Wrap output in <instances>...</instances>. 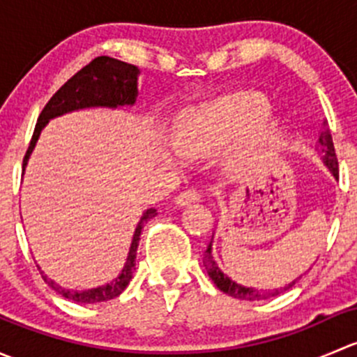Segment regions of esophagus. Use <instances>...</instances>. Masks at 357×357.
I'll list each match as a JSON object with an SVG mask.
<instances>
[{
	"label": "esophagus",
	"instance_id": "34e87169",
	"mask_svg": "<svg viewBox=\"0 0 357 357\" xmlns=\"http://www.w3.org/2000/svg\"><path fill=\"white\" fill-rule=\"evenodd\" d=\"M200 197H202L200 190H197V188H188V190H185V192L179 193L178 197H176V204H179V205H188V204H192V202H199Z\"/></svg>",
	"mask_w": 357,
	"mask_h": 357
}]
</instances>
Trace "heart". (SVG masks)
I'll return each mask as SVG.
<instances>
[{
    "mask_svg": "<svg viewBox=\"0 0 357 357\" xmlns=\"http://www.w3.org/2000/svg\"><path fill=\"white\" fill-rule=\"evenodd\" d=\"M268 112V102L255 93L225 96L212 103H205L188 110L179 119L176 128V145L186 155L211 153L258 124ZM276 131V124L266 122L252 130L245 142L229 157L233 171L242 174L255 171L271 146Z\"/></svg>",
    "mask_w": 357,
    "mask_h": 357,
    "instance_id": "heart-1",
    "label": "heart"
}]
</instances>
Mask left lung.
<instances>
[{
	"mask_svg": "<svg viewBox=\"0 0 357 357\" xmlns=\"http://www.w3.org/2000/svg\"><path fill=\"white\" fill-rule=\"evenodd\" d=\"M319 152L323 153V160H325V164L328 165V169L332 171V174L335 178H338V160H337V153H335V146H333V138H332V132H330V128L328 124H326V121L323 122V128L321 131H319ZM211 245L207 247V250L204 252V264H205V269H207L208 276H211V280L214 282V285L218 287L219 290L225 291V294L231 295V297L235 298H240V301H264V298H271V297H276V295H280L282 291L289 290L291 285H295V282L289 283L287 287H283V289H273V290H257L254 289V287H243L240 285V283H235L231 278H228V276L225 275V273L219 269V266L215 264V261L212 259V254H211Z\"/></svg>",
	"mask_w": 357,
	"mask_h": 357,
	"instance_id": "obj_1",
	"label": "left lung"
}]
</instances>
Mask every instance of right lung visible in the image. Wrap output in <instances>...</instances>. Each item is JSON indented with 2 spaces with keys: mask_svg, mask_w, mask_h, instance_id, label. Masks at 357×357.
Here are the masks:
<instances>
[{
  "mask_svg": "<svg viewBox=\"0 0 357 357\" xmlns=\"http://www.w3.org/2000/svg\"><path fill=\"white\" fill-rule=\"evenodd\" d=\"M138 67L131 66V63L121 62V60L110 59V56H96L95 60L82 67L77 74L72 75L70 79L50 98L45 109L39 114L38 124H36L34 135H32L29 149L25 152L22 169H25L27 158L31 155L32 149H34L38 136L41 129L45 128L46 122L50 119L56 117V115L67 114L70 110L86 109V107H119V105H132L138 95L136 89V81H138ZM155 208H149L139 219L138 226H136L135 236H132L131 248H129L128 261H126L124 269L115 278L114 282L105 287H98L93 290L84 291H70L56 285L53 280L43 275V280L52 287L53 290L59 291L62 297L68 301L79 302V304H96V302H105L110 298L119 297L122 290L129 285L132 278V271H135V261L136 252H138L139 236H142V228L146 221L155 218Z\"/></svg>",
  "mask_w": 357,
  "mask_h": 357,
  "instance_id": "right-lung-1",
  "label": "right lung"
}]
</instances>
